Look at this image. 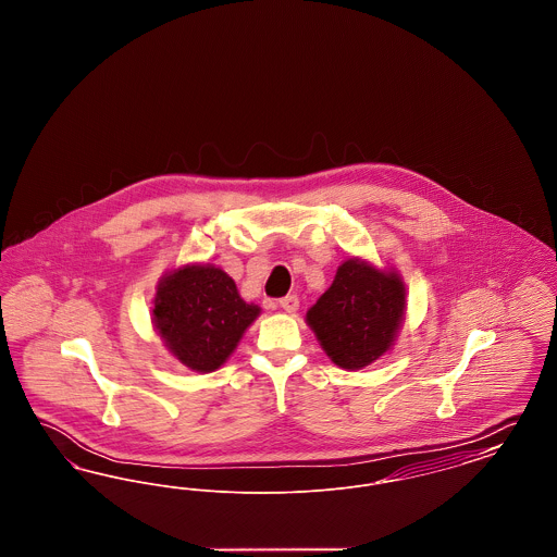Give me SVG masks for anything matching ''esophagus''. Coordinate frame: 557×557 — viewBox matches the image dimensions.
<instances>
[{
  "instance_id": "esophagus-1",
  "label": "esophagus",
  "mask_w": 557,
  "mask_h": 557,
  "mask_svg": "<svg viewBox=\"0 0 557 557\" xmlns=\"http://www.w3.org/2000/svg\"><path fill=\"white\" fill-rule=\"evenodd\" d=\"M280 307H282L286 313H296V309H298V296H296V294H288V296L280 298Z\"/></svg>"
}]
</instances>
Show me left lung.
<instances>
[{"mask_svg": "<svg viewBox=\"0 0 557 557\" xmlns=\"http://www.w3.org/2000/svg\"><path fill=\"white\" fill-rule=\"evenodd\" d=\"M403 311L405 286L397 273L348 259L309 309L307 323L336 366L361 370L395 343Z\"/></svg>", "mask_w": 557, "mask_h": 557, "instance_id": "obj_1", "label": "left lung"}]
</instances>
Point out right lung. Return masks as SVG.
Listing matches in <instances>:
<instances>
[{
    "mask_svg": "<svg viewBox=\"0 0 557 557\" xmlns=\"http://www.w3.org/2000/svg\"><path fill=\"white\" fill-rule=\"evenodd\" d=\"M261 309L239 298L236 282L211 265H187L162 277L154 325L189 370H219Z\"/></svg>",
    "mask_w": 557,
    "mask_h": 557,
    "instance_id": "add662e5",
    "label": "right lung"
}]
</instances>
